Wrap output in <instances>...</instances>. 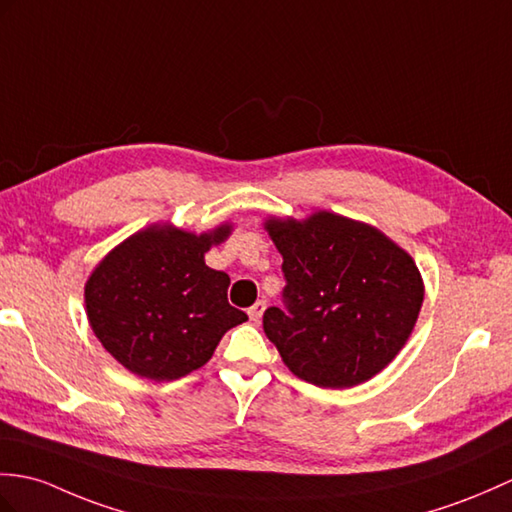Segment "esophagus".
<instances>
[{
	"label": "esophagus",
	"instance_id": "34e87169",
	"mask_svg": "<svg viewBox=\"0 0 512 512\" xmlns=\"http://www.w3.org/2000/svg\"><path fill=\"white\" fill-rule=\"evenodd\" d=\"M264 312H266V301H257L251 307H248V318H251L253 323H259L261 316H264Z\"/></svg>",
	"mask_w": 512,
	"mask_h": 512
}]
</instances>
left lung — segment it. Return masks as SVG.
Here are the masks:
<instances>
[{
    "label": "left lung",
    "instance_id": "left-lung-1",
    "mask_svg": "<svg viewBox=\"0 0 512 512\" xmlns=\"http://www.w3.org/2000/svg\"><path fill=\"white\" fill-rule=\"evenodd\" d=\"M283 255V307L264 331L290 371L320 388H349L386 368L417 323L423 281L384 233L336 213L268 220Z\"/></svg>",
    "mask_w": 512,
    "mask_h": 512
}]
</instances>
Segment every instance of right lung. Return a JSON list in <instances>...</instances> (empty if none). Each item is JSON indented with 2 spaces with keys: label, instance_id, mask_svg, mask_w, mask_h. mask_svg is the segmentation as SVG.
Here are the masks:
<instances>
[{
  "label": "right lung",
  "instance_id": "add662e5",
  "mask_svg": "<svg viewBox=\"0 0 512 512\" xmlns=\"http://www.w3.org/2000/svg\"><path fill=\"white\" fill-rule=\"evenodd\" d=\"M227 235V224L205 235L150 227L93 270L85 288L91 329L130 373L154 382L192 373L248 320L227 299V272L205 264L211 244Z\"/></svg>",
  "mask_w": 512,
  "mask_h": 512
}]
</instances>
